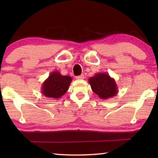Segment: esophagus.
I'll return each instance as SVG.
<instances>
[{
	"label": "esophagus",
	"instance_id": "esophagus-1",
	"mask_svg": "<svg viewBox=\"0 0 158 158\" xmlns=\"http://www.w3.org/2000/svg\"><path fill=\"white\" fill-rule=\"evenodd\" d=\"M84 75H78V76H76L75 77V78L77 79V80H83L84 79Z\"/></svg>",
	"mask_w": 158,
	"mask_h": 158
}]
</instances>
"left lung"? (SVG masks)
I'll list each match as a JSON object with an SVG mask.
<instances>
[{
  "instance_id": "obj_1",
  "label": "left lung",
  "mask_w": 158,
  "mask_h": 158,
  "mask_svg": "<svg viewBox=\"0 0 158 158\" xmlns=\"http://www.w3.org/2000/svg\"><path fill=\"white\" fill-rule=\"evenodd\" d=\"M93 91L99 98L106 100L118 94V88L115 80L108 73H98L88 79Z\"/></svg>"
}]
</instances>
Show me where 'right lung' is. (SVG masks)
I'll use <instances>...</instances> for the list:
<instances>
[{"label":"right lung","instance_id":"right-lung-1","mask_svg":"<svg viewBox=\"0 0 158 158\" xmlns=\"http://www.w3.org/2000/svg\"><path fill=\"white\" fill-rule=\"evenodd\" d=\"M73 79L68 75H62L59 71H54L42 84V94L49 98L58 99L68 91Z\"/></svg>","mask_w":158,"mask_h":158}]
</instances>
